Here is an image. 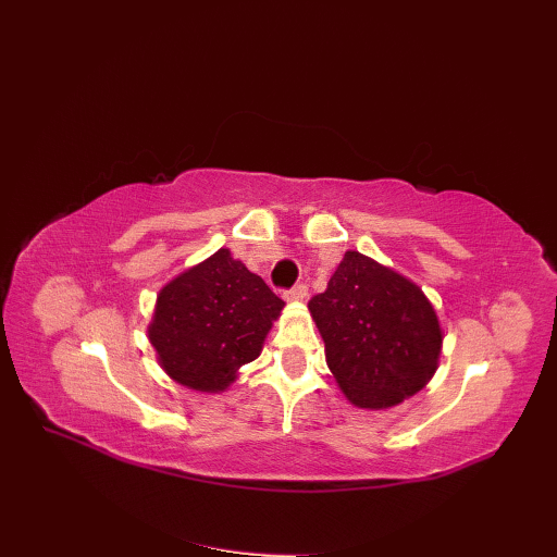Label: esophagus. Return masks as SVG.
Returning <instances> with one entry per match:
<instances>
[{"label":"esophagus","instance_id":"obj_1","mask_svg":"<svg viewBox=\"0 0 557 557\" xmlns=\"http://www.w3.org/2000/svg\"><path fill=\"white\" fill-rule=\"evenodd\" d=\"M307 296V284H296L289 292H284L286 300H302Z\"/></svg>","mask_w":557,"mask_h":557}]
</instances>
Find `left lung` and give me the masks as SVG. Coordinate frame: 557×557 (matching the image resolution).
<instances>
[{"label":"left lung","instance_id":"1","mask_svg":"<svg viewBox=\"0 0 557 557\" xmlns=\"http://www.w3.org/2000/svg\"><path fill=\"white\" fill-rule=\"evenodd\" d=\"M325 362L348 401L387 408L436 372L443 333L420 286L360 252H346L310 300Z\"/></svg>","mask_w":557,"mask_h":557}]
</instances>
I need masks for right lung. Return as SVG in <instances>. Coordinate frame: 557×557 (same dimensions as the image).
<instances>
[{
	"label": "right lung",
	"instance_id": "add662e5",
	"mask_svg": "<svg viewBox=\"0 0 557 557\" xmlns=\"http://www.w3.org/2000/svg\"><path fill=\"white\" fill-rule=\"evenodd\" d=\"M282 307L271 286L222 247L160 292L149 339L174 381L218 393L259 356Z\"/></svg>",
	"mask_w": 557,
	"mask_h": 557
}]
</instances>
